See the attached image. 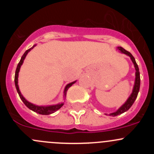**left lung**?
I'll return each mask as SVG.
<instances>
[{
    "mask_svg": "<svg viewBox=\"0 0 154 154\" xmlns=\"http://www.w3.org/2000/svg\"><path fill=\"white\" fill-rule=\"evenodd\" d=\"M117 48L119 49V51L122 53V54H126V55L130 57V60H131L132 62H133V65H134L135 69H136V74H136V77H135L134 86H133V91H132V93L130 94V95L129 96L127 100H126L125 103H124L122 106L119 107L116 112H113L109 113V116H119V115H121L122 114V113L127 112V110L132 106V105L133 104L134 101L136 100V97H137V95H138V93H139V88H140V73H139V67H138L137 63H136V60H135V58L130 52L126 51V50L124 49L122 47H118Z\"/></svg>",
    "mask_w": 154,
    "mask_h": 154,
    "instance_id": "left-lung-1",
    "label": "left lung"
}]
</instances>
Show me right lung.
<instances>
[{
    "label": "right lung",
    "mask_w": 154,
    "mask_h": 154,
    "mask_svg": "<svg viewBox=\"0 0 154 154\" xmlns=\"http://www.w3.org/2000/svg\"><path fill=\"white\" fill-rule=\"evenodd\" d=\"M35 46H36V45H34L32 48H29V49L27 50V51H25V53H24V54H23L22 57H21L19 63H18V66H17L16 70H15V88H16L17 91H18V94H19L20 98H21V100L24 102V103L25 104V106L27 107H28L29 109H31L32 111L38 113V114H40V115H50V114H52V113L55 112L57 111L58 109H60L63 106V104H64V102H63V103H57V104H55V105H48V106H38V105L33 104V103H30V102H29L28 100H26L25 97L22 95V94H21V91H20L19 87H18V73H19V71H20L21 66H22L23 63H24V60H25L27 54H28L29 51H30L32 48L35 47ZM76 81H77V80L68 83V84L66 85V87H65L64 92H63V99H64V100H66V93H67L68 89L70 88V87L72 86L74 83H75Z\"/></svg>",
    "instance_id": "obj_1"
}]
</instances>
